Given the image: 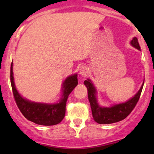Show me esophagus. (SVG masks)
<instances>
[{
  "mask_svg": "<svg viewBox=\"0 0 154 154\" xmlns=\"http://www.w3.org/2000/svg\"><path fill=\"white\" fill-rule=\"evenodd\" d=\"M79 74H80V77H86L87 75L88 74V69L86 67H83L80 68V72H79Z\"/></svg>",
  "mask_w": 154,
  "mask_h": 154,
  "instance_id": "esophagus-1",
  "label": "esophagus"
}]
</instances>
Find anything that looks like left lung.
<instances>
[{
    "label": "left lung",
    "mask_w": 154,
    "mask_h": 154,
    "mask_svg": "<svg viewBox=\"0 0 154 154\" xmlns=\"http://www.w3.org/2000/svg\"><path fill=\"white\" fill-rule=\"evenodd\" d=\"M130 44L139 51L141 50L138 38L136 37H134L133 38ZM84 84L88 89V97L90 105H91L93 119L98 124L116 123V122L124 120L125 118H127L133 111L136 103L139 101L144 86L143 83L140 89L135 94L134 97L130 98L125 103L113 105L111 107H102L99 106V104L97 103V97H96V89L91 80L88 79L87 80H85Z\"/></svg>",
    "instance_id": "1"
}]
</instances>
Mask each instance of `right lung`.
Here are the masks:
<instances>
[{
	"mask_svg": "<svg viewBox=\"0 0 154 154\" xmlns=\"http://www.w3.org/2000/svg\"><path fill=\"white\" fill-rule=\"evenodd\" d=\"M13 63H11L10 82L12 93L16 104L23 116L30 122L39 125L51 126L60 123L65 117L66 106L70 93L77 86V74L71 75L66 79L63 83V96L60 102L54 104L42 103H35L24 99L20 95L14 83Z\"/></svg>",
	"mask_w": 154,
	"mask_h": 154,
	"instance_id": "1",
	"label": "right lung"
}]
</instances>
